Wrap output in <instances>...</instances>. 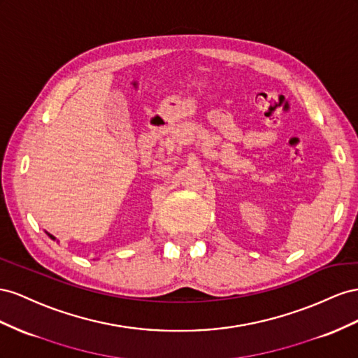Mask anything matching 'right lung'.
I'll use <instances>...</instances> for the list:
<instances>
[{
	"instance_id": "obj_1",
	"label": "right lung",
	"mask_w": 358,
	"mask_h": 358,
	"mask_svg": "<svg viewBox=\"0 0 358 358\" xmlns=\"http://www.w3.org/2000/svg\"><path fill=\"white\" fill-rule=\"evenodd\" d=\"M48 236H49L50 238H52V240H55V237H54V236H50V234H48Z\"/></svg>"
}]
</instances>
